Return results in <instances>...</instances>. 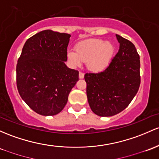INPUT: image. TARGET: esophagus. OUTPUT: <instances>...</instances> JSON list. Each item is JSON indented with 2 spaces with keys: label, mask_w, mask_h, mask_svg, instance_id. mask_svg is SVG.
Segmentation results:
<instances>
[{
  "label": "esophagus",
  "mask_w": 159,
  "mask_h": 159,
  "mask_svg": "<svg viewBox=\"0 0 159 159\" xmlns=\"http://www.w3.org/2000/svg\"><path fill=\"white\" fill-rule=\"evenodd\" d=\"M84 74L83 72H81V71H80V72H79V78H84Z\"/></svg>",
  "instance_id": "esophagus-1"
}]
</instances>
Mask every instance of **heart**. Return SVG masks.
Returning a JSON list of instances; mask_svg holds the SVG:
<instances>
[{
    "label": "heart",
    "mask_w": 159,
    "mask_h": 159,
    "mask_svg": "<svg viewBox=\"0 0 159 159\" xmlns=\"http://www.w3.org/2000/svg\"><path fill=\"white\" fill-rule=\"evenodd\" d=\"M75 50L67 52L69 64L72 67H78L86 62L88 70L94 73L102 72L107 69L115 51L112 43L101 39H90L78 43Z\"/></svg>",
    "instance_id": "heart-1"
}]
</instances>
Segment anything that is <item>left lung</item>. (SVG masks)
I'll use <instances>...</instances> for the list:
<instances>
[{"instance_id": "obj_1", "label": "left lung", "mask_w": 159, "mask_h": 159, "mask_svg": "<svg viewBox=\"0 0 159 159\" xmlns=\"http://www.w3.org/2000/svg\"><path fill=\"white\" fill-rule=\"evenodd\" d=\"M119 50L107 69L99 73H86L87 97L97 116L109 117L128 107L140 84V61L134 43L116 34Z\"/></svg>"}]
</instances>
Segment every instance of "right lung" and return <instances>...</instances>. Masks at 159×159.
<instances>
[{
    "mask_svg": "<svg viewBox=\"0 0 159 159\" xmlns=\"http://www.w3.org/2000/svg\"><path fill=\"white\" fill-rule=\"evenodd\" d=\"M70 37L52 30L40 31L25 41L17 62L19 93L41 116L60 113L78 81V71L65 64Z\"/></svg>",
    "mask_w": 159,
    "mask_h": 159,
    "instance_id": "add662e5",
    "label": "right lung"
}]
</instances>
